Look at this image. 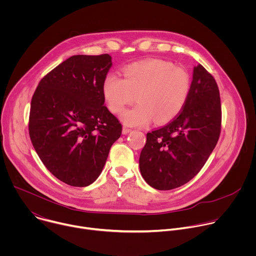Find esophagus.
Here are the masks:
<instances>
[{"label": "esophagus", "instance_id": "esophagus-1", "mask_svg": "<svg viewBox=\"0 0 256 256\" xmlns=\"http://www.w3.org/2000/svg\"><path fill=\"white\" fill-rule=\"evenodd\" d=\"M130 130H132L128 128H126V126H124V128H122V134H128Z\"/></svg>", "mask_w": 256, "mask_h": 256}]
</instances>
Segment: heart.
Segmentation results:
<instances>
[{"instance_id": "1", "label": "heart", "mask_w": 256, "mask_h": 256, "mask_svg": "<svg viewBox=\"0 0 256 256\" xmlns=\"http://www.w3.org/2000/svg\"><path fill=\"white\" fill-rule=\"evenodd\" d=\"M122 78L116 72L108 74L102 84L103 96L108 108L122 114V122L130 126L164 124L176 118L184 109L190 91V77L182 68L163 60H148L124 68Z\"/></svg>"}]
</instances>
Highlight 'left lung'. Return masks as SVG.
Listing matches in <instances>:
<instances>
[{"label": "left lung", "mask_w": 256, "mask_h": 256, "mask_svg": "<svg viewBox=\"0 0 256 256\" xmlns=\"http://www.w3.org/2000/svg\"><path fill=\"white\" fill-rule=\"evenodd\" d=\"M220 91L202 66L194 68L188 101L166 126L147 134L140 155V170L147 184L159 190L184 186L204 167L221 134Z\"/></svg>", "instance_id": "1"}]
</instances>
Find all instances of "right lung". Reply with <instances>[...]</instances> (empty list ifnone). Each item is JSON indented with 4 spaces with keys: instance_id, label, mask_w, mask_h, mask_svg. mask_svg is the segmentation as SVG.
<instances>
[{
    "instance_id": "obj_1",
    "label": "right lung",
    "mask_w": 256,
    "mask_h": 256,
    "mask_svg": "<svg viewBox=\"0 0 256 256\" xmlns=\"http://www.w3.org/2000/svg\"><path fill=\"white\" fill-rule=\"evenodd\" d=\"M112 56H72L38 83L29 136L48 170L64 184L88 186L98 178L122 124L107 109L102 84Z\"/></svg>"
}]
</instances>
